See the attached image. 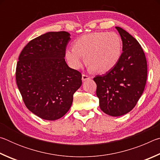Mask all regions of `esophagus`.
<instances>
[{
    "label": "esophagus",
    "instance_id": "esophagus-1",
    "mask_svg": "<svg viewBox=\"0 0 160 160\" xmlns=\"http://www.w3.org/2000/svg\"><path fill=\"white\" fill-rule=\"evenodd\" d=\"M89 79H90V78L89 77L88 75H86L85 74H83L82 75V81H85V80H89Z\"/></svg>",
    "mask_w": 160,
    "mask_h": 160
}]
</instances>
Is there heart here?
<instances>
[{"instance_id": "b5f03b06", "label": "heart", "mask_w": 160, "mask_h": 160, "mask_svg": "<svg viewBox=\"0 0 160 160\" xmlns=\"http://www.w3.org/2000/svg\"><path fill=\"white\" fill-rule=\"evenodd\" d=\"M123 51L121 37L115 32H95L75 40L71 48L65 51V57L72 68L78 70L86 62L90 69L98 73H106L120 61Z\"/></svg>"}]
</instances>
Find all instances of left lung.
I'll use <instances>...</instances> for the list:
<instances>
[{"mask_svg":"<svg viewBox=\"0 0 160 160\" xmlns=\"http://www.w3.org/2000/svg\"><path fill=\"white\" fill-rule=\"evenodd\" d=\"M123 43V53L117 65L103 75L94 78L97 96L103 112L123 116L133 109L144 91L147 61L141 46L128 32L116 27Z\"/></svg>","mask_w":160,"mask_h":160,"instance_id":"1","label":"left lung"}]
</instances>
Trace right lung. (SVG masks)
<instances>
[{"label": "right lung", "mask_w": 160, "mask_h": 160, "mask_svg": "<svg viewBox=\"0 0 160 160\" xmlns=\"http://www.w3.org/2000/svg\"><path fill=\"white\" fill-rule=\"evenodd\" d=\"M67 32H49L32 39L19 56L16 82L28 109L48 121L57 120L71 107L82 75L68 66Z\"/></svg>", "instance_id": "1"}]
</instances>
